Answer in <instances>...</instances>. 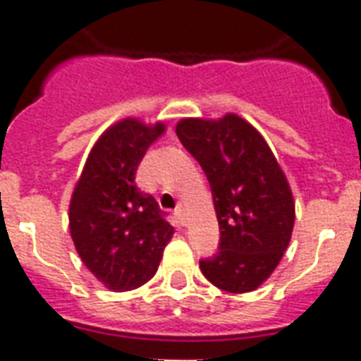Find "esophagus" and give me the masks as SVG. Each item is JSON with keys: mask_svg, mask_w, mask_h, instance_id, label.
<instances>
[{"mask_svg": "<svg viewBox=\"0 0 361 361\" xmlns=\"http://www.w3.org/2000/svg\"><path fill=\"white\" fill-rule=\"evenodd\" d=\"M174 215H176V219L180 221L181 225H187V209H185V206H183V204H180V206L176 208Z\"/></svg>", "mask_w": 361, "mask_h": 361, "instance_id": "34e87169", "label": "esophagus"}]
</instances>
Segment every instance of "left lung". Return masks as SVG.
I'll return each mask as SVG.
<instances>
[{
    "label": "left lung",
    "instance_id": "obj_1",
    "mask_svg": "<svg viewBox=\"0 0 361 361\" xmlns=\"http://www.w3.org/2000/svg\"><path fill=\"white\" fill-rule=\"evenodd\" d=\"M176 135L208 178L219 221V251L200 260L221 290L251 292L274 274L290 243L294 198L264 136L236 114L185 118Z\"/></svg>",
    "mask_w": 361,
    "mask_h": 361
}]
</instances>
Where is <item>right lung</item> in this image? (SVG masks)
<instances>
[{
	"label": "right lung",
	"instance_id": "1",
	"mask_svg": "<svg viewBox=\"0 0 361 361\" xmlns=\"http://www.w3.org/2000/svg\"><path fill=\"white\" fill-rule=\"evenodd\" d=\"M164 123L125 118L110 125L87 155L71 197L69 228L82 262L112 292L152 279L174 226L155 198L135 183L138 164Z\"/></svg>",
	"mask_w": 361,
	"mask_h": 361
}]
</instances>
